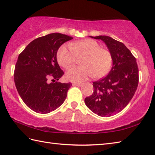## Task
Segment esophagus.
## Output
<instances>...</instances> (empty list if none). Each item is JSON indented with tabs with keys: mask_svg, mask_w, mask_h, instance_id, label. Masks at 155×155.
Listing matches in <instances>:
<instances>
[{
	"mask_svg": "<svg viewBox=\"0 0 155 155\" xmlns=\"http://www.w3.org/2000/svg\"><path fill=\"white\" fill-rule=\"evenodd\" d=\"M83 84H82V83H73V84H72V85H73V86H77V87H82V86H83Z\"/></svg>",
	"mask_w": 155,
	"mask_h": 155,
	"instance_id": "obj_1",
	"label": "esophagus"
}]
</instances>
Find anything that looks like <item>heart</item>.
Masks as SVG:
<instances>
[{
    "mask_svg": "<svg viewBox=\"0 0 155 155\" xmlns=\"http://www.w3.org/2000/svg\"><path fill=\"white\" fill-rule=\"evenodd\" d=\"M58 64L62 67L68 68L80 59V67H73L67 71L68 80L81 83L90 77L101 78L110 71L113 64L110 52L101 48L97 41L84 39L71 44V48L62 45L57 54Z\"/></svg>",
    "mask_w": 155,
    "mask_h": 155,
    "instance_id": "b5f03b06",
    "label": "heart"
}]
</instances>
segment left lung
Listing matches in <instances>:
<instances>
[{"instance_id":"left-lung-1","label":"left lung","mask_w":155,"mask_h":155,"mask_svg":"<svg viewBox=\"0 0 155 155\" xmlns=\"http://www.w3.org/2000/svg\"><path fill=\"white\" fill-rule=\"evenodd\" d=\"M91 37L106 44L113 67L107 76L93 82V93L84 103L98 116L110 117L123 110L132 99L139 84V68L135 57L123 42L108 36Z\"/></svg>"}]
</instances>
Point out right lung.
I'll return each mask as SVG.
<instances>
[{"instance_id": "1", "label": "right lung", "mask_w": 155, "mask_h": 155, "mask_svg": "<svg viewBox=\"0 0 155 155\" xmlns=\"http://www.w3.org/2000/svg\"><path fill=\"white\" fill-rule=\"evenodd\" d=\"M72 38L58 32L49 34L31 42L18 55L14 73L15 86L23 102L36 113H49L66 99L72 84L56 81L64 74L57 54L62 44Z\"/></svg>"}]
</instances>
